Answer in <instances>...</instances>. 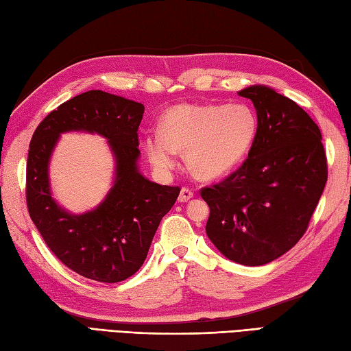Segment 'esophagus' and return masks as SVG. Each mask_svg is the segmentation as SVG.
<instances>
[{"mask_svg":"<svg viewBox=\"0 0 351 351\" xmlns=\"http://www.w3.org/2000/svg\"><path fill=\"white\" fill-rule=\"evenodd\" d=\"M193 198V192L189 188H182L180 195H178V201L180 202H186Z\"/></svg>","mask_w":351,"mask_h":351,"instance_id":"obj_1","label":"esophagus"}]
</instances>
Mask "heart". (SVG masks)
<instances>
[{"label":"heart","instance_id":"1","mask_svg":"<svg viewBox=\"0 0 351 351\" xmlns=\"http://www.w3.org/2000/svg\"><path fill=\"white\" fill-rule=\"evenodd\" d=\"M258 117L246 105L173 106L163 117L162 132L145 136V152L160 171L176 167L177 153L199 180H216L239 167L258 136Z\"/></svg>","mask_w":351,"mask_h":351}]
</instances>
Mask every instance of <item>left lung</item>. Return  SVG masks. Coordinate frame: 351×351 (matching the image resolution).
Wrapping results in <instances>:
<instances>
[{
    "instance_id": "left-lung-1",
    "label": "left lung",
    "mask_w": 351,
    "mask_h": 351,
    "mask_svg": "<svg viewBox=\"0 0 351 351\" xmlns=\"http://www.w3.org/2000/svg\"><path fill=\"white\" fill-rule=\"evenodd\" d=\"M239 96L252 100L258 136L239 169L201 189L210 207L206 232L228 260L263 266L305 234L328 182V159L320 129L291 99L266 85Z\"/></svg>"
}]
</instances>
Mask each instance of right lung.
<instances>
[{
  "instance_id": "add662e5",
  "label": "right lung",
  "mask_w": 351,
  "mask_h": 351,
  "mask_svg": "<svg viewBox=\"0 0 351 351\" xmlns=\"http://www.w3.org/2000/svg\"><path fill=\"white\" fill-rule=\"evenodd\" d=\"M144 105L90 90L61 104L38 124L27 160V206L45 243L77 275L99 282H120L138 269L154 232L180 193L160 186L138 168V128ZM81 130L108 139L116 159V178L106 199L82 215L67 213L51 198L49 160L64 131Z\"/></svg>"
}]
</instances>
